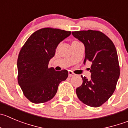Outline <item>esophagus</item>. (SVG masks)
I'll return each mask as SVG.
<instances>
[{"mask_svg": "<svg viewBox=\"0 0 128 128\" xmlns=\"http://www.w3.org/2000/svg\"><path fill=\"white\" fill-rule=\"evenodd\" d=\"M68 73H69V77H72V76H74V74L71 71H69Z\"/></svg>", "mask_w": 128, "mask_h": 128, "instance_id": "obj_1", "label": "esophagus"}]
</instances>
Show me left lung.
<instances>
[{
  "mask_svg": "<svg viewBox=\"0 0 128 128\" xmlns=\"http://www.w3.org/2000/svg\"><path fill=\"white\" fill-rule=\"evenodd\" d=\"M85 48L84 64L92 63L91 78L82 76V85L76 88L78 98L90 107H98L112 96L120 75L116 48L110 39L98 31L72 32Z\"/></svg>",
  "mask_w": 128,
  "mask_h": 128,
  "instance_id": "1",
  "label": "left lung"
}]
</instances>
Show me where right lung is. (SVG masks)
<instances>
[{
  "mask_svg": "<svg viewBox=\"0 0 128 128\" xmlns=\"http://www.w3.org/2000/svg\"><path fill=\"white\" fill-rule=\"evenodd\" d=\"M71 32L54 28H42L27 40L18 58V83L24 95L34 104L46 102L56 94L59 83L68 76L67 70L57 71L48 68L60 42Z\"/></svg>",
  "mask_w": 128,
  "mask_h": 128,
  "instance_id": "add662e5",
  "label": "right lung"
}]
</instances>
